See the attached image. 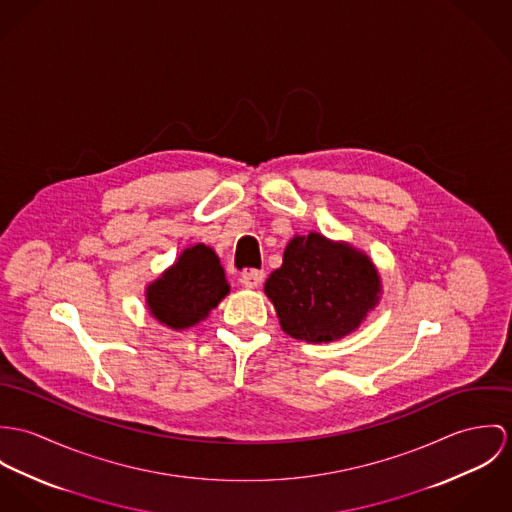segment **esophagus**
<instances>
[{"label": "esophagus", "instance_id": "1", "mask_svg": "<svg viewBox=\"0 0 512 512\" xmlns=\"http://www.w3.org/2000/svg\"><path fill=\"white\" fill-rule=\"evenodd\" d=\"M263 281V271H255V269H249L241 275V284L245 288H257Z\"/></svg>", "mask_w": 512, "mask_h": 512}]
</instances>
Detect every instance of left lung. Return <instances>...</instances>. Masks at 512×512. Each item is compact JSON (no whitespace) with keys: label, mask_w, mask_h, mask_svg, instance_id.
<instances>
[{"label":"left lung","mask_w":512,"mask_h":512,"mask_svg":"<svg viewBox=\"0 0 512 512\" xmlns=\"http://www.w3.org/2000/svg\"><path fill=\"white\" fill-rule=\"evenodd\" d=\"M265 294L290 338L328 343L361 326L379 302L381 277L365 253L310 231L290 239Z\"/></svg>","instance_id":"obj_1"}]
</instances>
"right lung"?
I'll return each instance as SVG.
<instances>
[{"label": "right lung", "mask_w": 512, "mask_h": 512, "mask_svg": "<svg viewBox=\"0 0 512 512\" xmlns=\"http://www.w3.org/2000/svg\"><path fill=\"white\" fill-rule=\"evenodd\" d=\"M228 292L216 251L198 243L184 249L171 269L147 286V306L161 324L186 330L208 318Z\"/></svg>", "instance_id": "obj_1"}]
</instances>
